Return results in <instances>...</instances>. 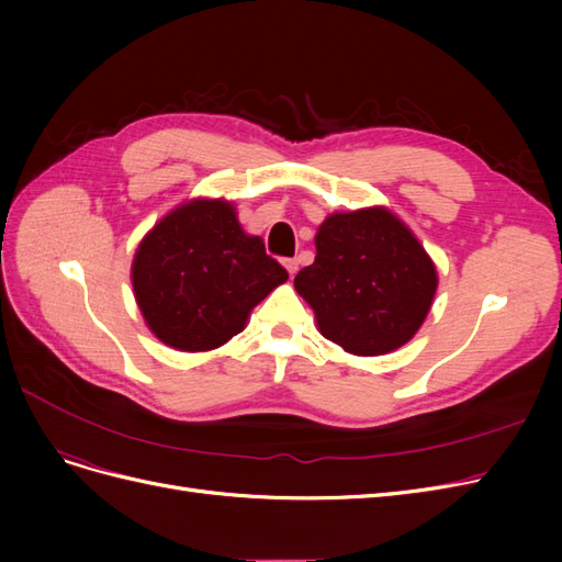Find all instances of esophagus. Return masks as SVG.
<instances>
[{"instance_id": "obj_1", "label": "esophagus", "mask_w": 562, "mask_h": 562, "mask_svg": "<svg viewBox=\"0 0 562 562\" xmlns=\"http://www.w3.org/2000/svg\"><path fill=\"white\" fill-rule=\"evenodd\" d=\"M283 267L288 269V274H291V279H293L295 271H297V260H295V258H285V260H283Z\"/></svg>"}]
</instances>
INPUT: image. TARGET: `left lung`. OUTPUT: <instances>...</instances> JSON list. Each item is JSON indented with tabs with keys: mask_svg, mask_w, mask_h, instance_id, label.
Instances as JSON below:
<instances>
[{
	"mask_svg": "<svg viewBox=\"0 0 562 562\" xmlns=\"http://www.w3.org/2000/svg\"><path fill=\"white\" fill-rule=\"evenodd\" d=\"M314 244V265L300 269L295 291L310 302L321 335L356 356L411 342L438 285L415 234L375 206L328 215Z\"/></svg>",
	"mask_w": 562,
	"mask_h": 562,
	"instance_id": "obj_1",
	"label": "left lung"
}]
</instances>
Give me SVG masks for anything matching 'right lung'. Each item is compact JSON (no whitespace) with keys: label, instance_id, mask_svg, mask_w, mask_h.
I'll list each match as a JSON object with an SVG mask.
<instances>
[{"label":"right lung","instance_id":"obj_1","mask_svg":"<svg viewBox=\"0 0 562 562\" xmlns=\"http://www.w3.org/2000/svg\"><path fill=\"white\" fill-rule=\"evenodd\" d=\"M135 302L149 330L180 351H209L241 333L288 271L241 229L223 199L182 203L135 250Z\"/></svg>","mask_w":562,"mask_h":562}]
</instances>
